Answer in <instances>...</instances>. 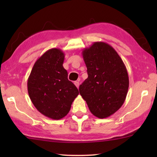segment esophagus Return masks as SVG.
I'll list each match as a JSON object with an SVG mask.
<instances>
[{"mask_svg":"<svg viewBox=\"0 0 157 157\" xmlns=\"http://www.w3.org/2000/svg\"><path fill=\"white\" fill-rule=\"evenodd\" d=\"M74 84H75V86H77V88H78V87H79V82H74Z\"/></svg>","mask_w":157,"mask_h":157,"instance_id":"esophagus-1","label":"esophagus"}]
</instances>
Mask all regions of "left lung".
Returning <instances> with one entry per match:
<instances>
[{
	"instance_id": "left-lung-1",
	"label": "left lung",
	"mask_w": 157,
	"mask_h": 157,
	"mask_svg": "<svg viewBox=\"0 0 157 157\" xmlns=\"http://www.w3.org/2000/svg\"><path fill=\"white\" fill-rule=\"evenodd\" d=\"M88 78L79 94L95 116L105 118L120 109L125 100L129 77L123 60L112 46L95 42L82 51Z\"/></svg>"
}]
</instances>
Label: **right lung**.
Returning a JSON list of instances; mask_svg holds the SVG:
<instances>
[{
    "instance_id": "1",
    "label": "right lung",
    "mask_w": 157,
    "mask_h": 157,
    "mask_svg": "<svg viewBox=\"0 0 157 157\" xmlns=\"http://www.w3.org/2000/svg\"><path fill=\"white\" fill-rule=\"evenodd\" d=\"M64 53L52 48L36 61L28 79V91L39 112L54 120L67 115L78 89L68 79L63 68Z\"/></svg>"
}]
</instances>
